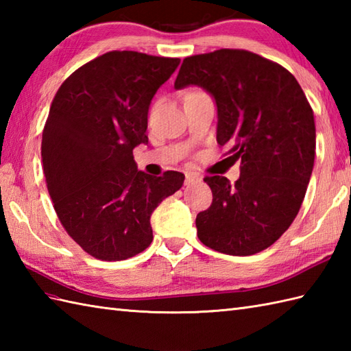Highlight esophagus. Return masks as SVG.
I'll return each instance as SVG.
<instances>
[{"label":"esophagus","instance_id":"1","mask_svg":"<svg viewBox=\"0 0 351 351\" xmlns=\"http://www.w3.org/2000/svg\"><path fill=\"white\" fill-rule=\"evenodd\" d=\"M196 181H199V178H197L196 175H193V173H187V175H185V184H187V185H190V184H193V182H196Z\"/></svg>","mask_w":351,"mask_h":351}]
</instances>
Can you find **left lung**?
Listing matches in <instances>:
<instances>
[{"mask_svg": "<svg viewBox=\"0 0 351 351\" xmlns=\"http://www.w3.org/2000/svg\"><path fill=\"white\" fill-rule=\"evenodd\" d=\"M199 86L217 106V143L240 160L235 184L206 176L213 204L197 214L208 247L249 256L291 226L314 169V111L293 73L244 49H217L184 58L175 88Z\"/></svg>", "mask_w": 351, "mask_h": 351, "instance_id": "8db88e82", "label": "left lung"}]
</instances>
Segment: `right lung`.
Listing matches in <instances>:
<instances>
[{"label": "right lung", "mask_w": 351, "mask_h": 351, "mask_svg": "<svg viewBox=\"0 0 351 351\" xmlns=\"http://www.w3.org/2000/svg\"><path fill=\"white\" fill-rule=\"evenodd\" d=\"M180 58L110 51L77 69L52 99L42 134L48 193L66 232L102 261L136 256L152 243L151 215L184 184L152 176L132 149L147 145V111Z\"/></svg>", "instance_id": "right-lung-1"}]
</instances>
